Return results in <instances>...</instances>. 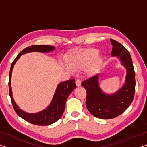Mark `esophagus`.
I'll return each mask as SVG.
<instances>
[{
    "label": "esophagus",
    "instance_id": "34e87169",
    "mask_svg": "<svg viewBox=\"0 0 147 147\" xmlns=\"http://www.w3.org/2000/svg\"><path fill=\"white\" fill-rule=\"evenodd\" d=\"M76 84L77 87H80L81 86V80L80 79H77L76 81Z\"/></svg>",
    "mask_w": 147,
    "mask_h": 147
}]
</instances>
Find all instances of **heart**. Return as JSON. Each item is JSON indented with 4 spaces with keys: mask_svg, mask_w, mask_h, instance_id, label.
<instances>
[{
    "mask_svg": "<svg viewBox=\"0 0 147 147\" xmlns=\"http://www.w3.org/2000/svg\"><path fill=\"white\" fill-rule=\"evenodd\" d=\"M98 51L96 49H76L74 50L66 58L68 67L65 66V69L71 71L79 70L88 67L89 73H93L102 61V58L98 56Z\"/></svg>",
    "mask_w": 147,
    "mask_h": 147,
    "instance_id": "b5f03b06",
    "label": "heart"
}]
</instances>
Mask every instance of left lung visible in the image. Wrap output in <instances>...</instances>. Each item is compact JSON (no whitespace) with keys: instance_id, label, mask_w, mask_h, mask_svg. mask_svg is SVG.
Here are the masks:
<instances>
[{"instance_id":"obj_1","label":"left lung","mask_w":147,"mask_h":147,"mask_svg":"<svg viewBox=\"0 0 147 147\" xmlns=\"http://www.w3.org/2000/svg\"><path fill=\"white\" fill-rule=\"evenodd\" d=\"M110 41L111 56L118 58L126 71L123 85L113 93H106L99 85L98 74L82 83L87 92V108L93 116L102 119H113L123 113L130 105L135 93V72L130 54L119 42L112 39Z\"/></svg>"}]
</instances>
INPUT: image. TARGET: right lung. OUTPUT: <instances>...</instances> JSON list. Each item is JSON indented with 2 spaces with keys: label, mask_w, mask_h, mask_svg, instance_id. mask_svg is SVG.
I'll return each instance as SVG.
<instances>
[{
  "label": "right lung",
  "mask_w": 147,
  "mask_h": 147,
  "mask_svg": "<svg viewBox=\"0 0 147 147\" xmlns=\"http://www.w3.org/2000/svg\"><path fill=\"white\" fill-rule=\"evenodd\" d=\"M55 47L51 45H32L31 47H26L20 53L16 58L14 59L11 64L10 71L9 75V96H10L13 108L17 115L24 120L29 122L32 124L39 126H47L55 123L59 119L63 114L65 107L66 100L69 94L71 93L74 89L76 88V84L74 83L75 80L72 79L69 80L64 81L59 83L54 92L53 99L49 105L37 113H28L23 111L19 108L16 102H15L12 89L11 86V78L12 74V71L14 67L15 64L17 61L20 58L22 55L32 52H38V53H50L55 50Z\"/></svg>",
  "instance_id": "obj_1"
}]
</instances>
